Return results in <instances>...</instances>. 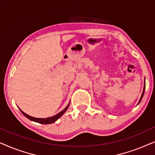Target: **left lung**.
<instances>
[{
  "mask_svg": "<svg viewBox=\"0 0 155 155\" xmlns=\"http://www.w3.org/2000/svg\"><path fill=\"white\" fill-rule=\"evenodd\" d=\"M145 84H144V88H143V93H142V95H141V97H140V100H139V102H138V104L140 102V101L142 100V99H143V95H144V92H145Z\"/></svg>",
  "mask_w": 155,
  "mask_h": 155,
  "instance_id": "left-lung-1",
  "label": "left lung"
}]
</instances>
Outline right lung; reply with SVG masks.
Returning <instances> with one entry per match:
<instances>
[{"label": "right lung", "mask_w": 155, "mask_h": 155, "mask_svg": "<svg viewBox=\"0 0 155 155\" xmlns=\"http://www.w3.org/2000/svg\"><path fill=\"white\" fill-rule=\"evenodd\" d=\"M70 105V103L68 104V106L66 107L63 110V111H61L60 113H58V114H56V115H55L54 116H52V117H48V118H35V117H32V116H30L29 115H27V114H25V112H23L22 110H20V111L22 112V114L24 115L25 117H27L28 119L32 120V121H35V122H37V123H39V124H53V123H54L55 121H56L59 118L61 117V116L63 115V114L65 113V111H66V110L68 109V108Z\"/></svg>", "instance_id": "add662e5"}]
</instances>
